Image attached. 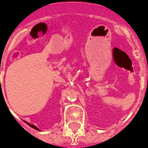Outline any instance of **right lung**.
Segmentation results:
<instances>
[{
    "instance_id": "1",
    "label": "right lung",
    "mask_w": 148,
    "mask_h": 148,
    "mask_svg": "<svg viewBox=\"0 0 148 148\" xmlns=\"http://www.w3.org/2000/svg\"><path fill=\"white\" fill-rule=\"evenodd\" d=\"M26 123H27V122H26ZM27 124H28V125H29V126H30V127H33L34 129H35V130H38V131H39V129H38V127H36V126H34V125H32V124H28V123H27Z\"/></svg>"
}]
</instances>
